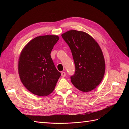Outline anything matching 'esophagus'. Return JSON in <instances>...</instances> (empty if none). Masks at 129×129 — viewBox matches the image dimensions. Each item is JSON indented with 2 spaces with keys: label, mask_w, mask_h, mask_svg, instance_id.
I'll use <instances>...</instances> for the list:
<instances>
[{
  "label": "esophagus",
  "mask_w": 129,
  "mask_h": 129,
  "mask_svg": "<svg viewBox=\"0 0 129 129\" xmlns=\"http://www.w3.org/2000/svg\"><path fill=\"white\" fill-rule=\"evenodd\" d=\"M61 74V76H63V77H64V76H66V73H65V72H62Z\"/></svg>",
  "instance_id": "34e87169"
}]
</instances>
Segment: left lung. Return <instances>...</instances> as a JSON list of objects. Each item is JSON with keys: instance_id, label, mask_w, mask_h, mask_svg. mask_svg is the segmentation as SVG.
I'll return each instance as SVG.
<instances>
[{"instance_id": "obj_1", "label": "left lung", "mask_w": 129, "mask_h": 129, "mask_svg": "<svg viewBox=\"0 0 129 129\" xmlns=\"http://www.w3.org/2000/svg\"><path fill=\"white\" fill-rule=\"evenodd\" d=\"M72 51L75 71L70 76L75 87L88 92L99 85L104 78L105 64L102 50L88 34L72 30L61 35Z\"/></svg>"}]
</instances>
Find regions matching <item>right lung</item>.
I'll return each instance as SVG.
<instances>
[{
    "instance_id": "1",
    "label": "right lung",
    "mask_w": 129,
    "mask_h": 129,
    "mask_svg": "<svg viewBox=\"0 0 129 129\" xmlns=\"http://www.w3.org/2000/svg\"><path fill=\"white\" fill-rule=\"evenodd\" d=\"M59 39L56 35L37 37L21 51L18 62L19 76L24 86L33 94H50L61 76L50 55Z\"/></svg>"
}]
</instances>
